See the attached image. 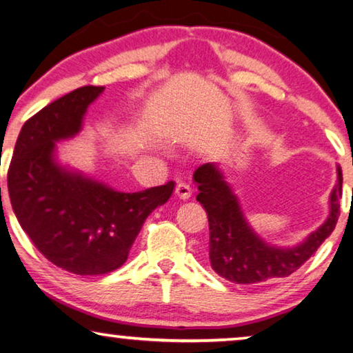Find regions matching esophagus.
<instances>
[{"mask_svg":"<svg viewBox=\"0 0 353 353\" xmlns=\"http://www.w3.org/2000/svg\"><path fill=\"white\" fill-rule=\"evenodd\" d=\"M176 196L179 199H188L190 196H191V188H190V185H187V183H183V182H179L177 185H176Z\"/></svg>","mask_w":353,"mask_h":353,"instance_id":"34e87169","label":"esophagus"}]
</instances>
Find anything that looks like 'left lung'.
Wrapping results in <instances>:
<instances>
[{"label":"left lung","mask_w":353,"mask_h":353,"mask_svg":"<svg viewBox=\"0 0 353 353\" xmlns=\"http://www.w3.org/2000/svg\"><path fill=\"white\" fill-rule=\"evenodd\" d=\"M330 194V213L325 223L305 241L292 248H277L263 241L244 218L240 202L223 172L214 163H204L194 171L199 194L196 201L205 208L210 229L208 256L213 271L240 285H255L270 279L288 277L312 256L336 225L339 199L343 196V171Z\"/></svg>","instance_id":"left-lung-1"}]
</instances>
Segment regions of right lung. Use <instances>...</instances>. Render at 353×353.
<instances>
[{"label": "right lung", "mask_w": 353, "mask_h": 353, "mask_svg": "<svg viewBox=\"0 0 353 353\" xmlns=\"http://www.w3.org/2000/svg\"><path fill=\"white\" fill-rule=\"evenodd\" d=\"M103 92L104 87H81L29 118L8 172L10 204L21 229L41 255L77 276L118 270L143 223L174 190L168 182L123 193L57 162L56 143L81 132L88 105Z\"/></svg>", "instance_id": "add662e5"}]
</instances>
